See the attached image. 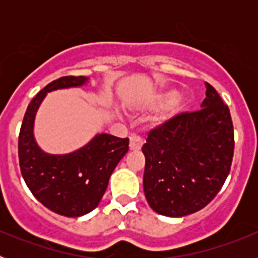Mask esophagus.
Here are the masks:
<instances>
[{"mask_svg":"<svg viewBox=\"0 0 258 258\" xmlns=\"http://www.w3.org/2000/svg\"><path fill=\"white\" fill-rule=\"evenodd\" d=\"M142 145H143V142H142V140H141V137L132 134L131 143H129V147H131V150H140L141 147H142Z\"/></svg>","mask_w":258,"mask_h":258,"instance_id":"esophagus-1","label":"esophagus"}]
</instances>
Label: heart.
<instances>
[{
	"label": "heart",
	"mask_w": 258,
	"mask_h": 258,
	"mask_svg": "<svg viewBox=\"0 0 258 258\" xmlns=\"http://www.w3.org/2000/svg\"><path fill=\"white\" fill-rule=\"evenodd\" d=\"M175 97V92L174 90H166V92L161 93L160 95H157V98L155 99V104L156 106H163L165 103H169ZM183 108V102L182 101H173L170 103L169 109H168V113L165 115L166 117H170V116L175 115V113H178L181 109Z\"/></svg>",
	"instance_id": "1"
}]
</instances>
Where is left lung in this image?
<instances>
[{"label": "left lung", "instance_id": "1", "mask_svg": "<svg viewBox=\"0 0 258 258\" xmlns=\"http://www.w3.org/2000/svg\"><path fill=\"white\" fill-rule=\"evenodd\" d=\"M202 109L182 112L150 131L143 190L149 206L166 217H183L214 199L234 156V126L227 104L207 83Z\"/></svg>", "mask_w": 258, "mask_h": 258}]
</instances>
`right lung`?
Segmentation results:
<instances>
[{
  "label": "right lung",
  "instance_id": "1",
  "mask_svg": "<svg viewBox=\"0 0 258 258\" xmlns=\"http://www.w3.org/2000/svg\"><path fill=\"white\" fill-rule=\"evenodd\" d=\"M84 76H64L47 84L28 104L18 142L19 165L33 197L50 211L80 217L95 209L108 186L113 169L129 150V138L97 134L88 145L66 155L44 152L33 137L35 116L46 93L76 88Z\"/></svg>",
  "mask_w": 258,
  "mask_h": 258
}]
</instances>
